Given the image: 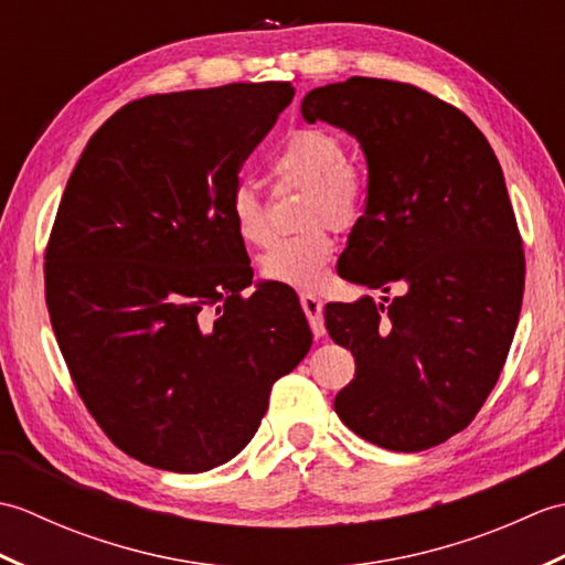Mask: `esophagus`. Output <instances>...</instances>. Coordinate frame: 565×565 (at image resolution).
I'll return each mask as SVG.
<instances>
[{"label":"esophagus","mask_w":565,"mask_h":565,"mask_svg":"<svg viewBox=\"0 0 565 565\" xmlns=\"http://www.w3.org/2000/svg\"><path fill=\"white\" fill-rule=\"evenodd\" d=\"M301 308L310 322V330H313L316 338L326 334V320H322V301L313 294H301Z\"/></svg>","instance_id":"obj_1"}]
</instances>
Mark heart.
Instances as JSON below:
<instances>
[{
    "label": "heart",
    "mask_w": 565,
    "mask_h": 565,
    "mask_svg": "<svg viewBox=\"0 0 565 565\" xmlns=\"http://www.w3.org/2000/svg\"><path fill=\"white\" fill-rule=\"evenodd\" d=\"M271 170L286 182L308 186L303 221L326 218L334 227L352 225L364 209L366 186L350 164V154L340 134L330 128H296L276 150ZM227 213L237 235L249 245L269 239V221L264 201L249 182H237L227 196ZM334 255V239L328 227L316 223L303 233L274 239L259 259L262 276L294 289H316L326 279Z\"/></svg>",
    "instance_id": "b5f03b06"
}]
</instances>
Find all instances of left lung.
<instances>
[{"mask_svg":"<svg viewBox=\"0 0 565 565\" xmlns=\"http://www.w3.org/2000/svg\"><path fill=\"white\" fill-rule=\"evenodd\" d=\"M301 114L354 136L369 167L340 276L398 289L326 306L356 364L334 413L376 447H437L481 411L520 320L524 249L500 162L471 118L415 84L350 77L308 92Z\"/></svg>","mask_w":565,"mask_h":565,"instance_id":"1","label":"left lung"}]
</instances>
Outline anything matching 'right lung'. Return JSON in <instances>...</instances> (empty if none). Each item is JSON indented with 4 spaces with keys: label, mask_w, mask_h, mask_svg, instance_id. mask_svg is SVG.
<instances>
[{
    "label": "right lung",
    "mask_w": 565,
    "mask_h": 565,
    "mask_svg": "<svg viewBox=\"0 0 565 565\" xmlns=\"http://www.w3.org/2000/svg\"><path fill=\"white\" fill-rule=\"evenodd\" d=\"M289 82L126 104L72 170L45 247V303L70 376L118 449L174 473L231 461L313 334L259 284L227 213Z\"/></svg>",
    "instance_id": "right-lung-1"
}]
</instances>
